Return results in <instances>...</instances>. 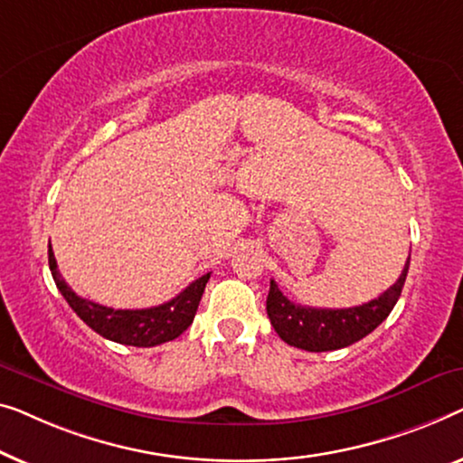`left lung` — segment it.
I'll use <instances>...</instances> for the list:
<instances>
[{
  "instance_id": "obj_1",
  "label": "left lung",
  "mask_w": 463,
  "mask_h": 463,
  "mask_svg": "<svg viewBox=\"0 0 463 463\" xmlns=\"http://www.w3.org/2000/svg\"><path fill=\"white\" fill-rule=\"evenodd\" d=\"M409 253L405 269L396 279L392 288L383 291L380 298L371 299L363 306L353 308H312V306H299L285 298L279 285L270 279V291L266 298V312L272 327L289 346L308 350V353H327V350H340L350 344L363 340L377 325L386 321L392 312L394 304L405 285L409 270Z\"/></svg>"
}]
</instances>
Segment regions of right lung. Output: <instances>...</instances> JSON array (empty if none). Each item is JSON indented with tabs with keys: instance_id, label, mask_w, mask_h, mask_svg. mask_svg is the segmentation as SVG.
<instances>
[{
	"instance_id": "right-lung-1",
	"label": "right lung",
	"mask_w": 463,
	"mask_h": 463,
	"mask_svg": "<svg viewBox=\"0 0 463 463\" xmlns=\"http://www.w3.org/2000/svg\"><path fill=\"white\" fill-rule=\"evenodd\" d=\"M48 262L58 291L88 327H92L96 334L110 342L138 348H151L157 344L172 342L182 331H186L197 315L201 296H203L205 285L210 281V272H207L165 304L140 310H117L77 296L58 272L52 245L48 250Z\"/></svg>"
}]
</instances>
